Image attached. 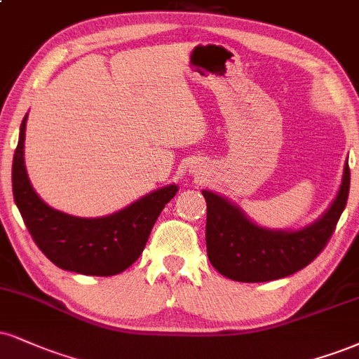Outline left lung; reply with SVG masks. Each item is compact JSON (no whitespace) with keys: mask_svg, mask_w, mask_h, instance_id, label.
I'll use <instances>...</instances> for the list:
<instances>
[{"mask_svg":"<svg viewBox=\"0 0 359 359\" xmlns=\"http://www.w3.org/2000/svg\"><path fill=\"white\" fill-rule=\"evenodd\" d=\"M349 194V167L334 201L321 217L297 231L267 229L252 222L226 197L202 191L207 202L205 244L210 264L239 283H266L301 271L325 249L334 232Z\"/></svg>","mask_w":359,"mask_h":359,"instance_id":"8db88e82","label":"left lung"}]
</instances>
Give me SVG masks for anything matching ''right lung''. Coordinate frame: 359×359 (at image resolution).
<instances>
[{"label": "right lung", "mask_w": 359, "mask_h": 359, "mask_svg": "<svg viewBox=\"0 0 359 359\" xmlns=\"http://www.w3.org/2000/svg\"><path fill=\"white\" fill-rule=\"evenodd\" d=\"M25 115L13 157V197L29 234L60 269L85 276H115L137 261L155 221L179 187L165 185L103 217H76L43 202L25 165Z\"/></svg>", "instance_id": "add662e5"}]
</instances>
